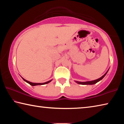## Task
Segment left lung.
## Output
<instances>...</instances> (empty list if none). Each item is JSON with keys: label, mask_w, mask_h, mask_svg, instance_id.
<instances>
[{"label": "left lung", "mask_w": 124, "mask_h": 124, "mask_svg": "<svg viewBox=\"0 0 124 124\" xmlns=\"http://www.w3.org/2000/svg\"><path fill=\"white\" fill-rule=\"evenodd\" d=\"M108 71L106 73H105V74L103 75L102 77H101L100 78L98 79L95 80L90 81H86V82H80V81H76V83H77L78 84H81V85H93V84H95L97 83V82H98V81H100L101 80H102L103 78L105 75H106Z\"/></svg>", "instance_id": "8db88e82"}]
</instances>
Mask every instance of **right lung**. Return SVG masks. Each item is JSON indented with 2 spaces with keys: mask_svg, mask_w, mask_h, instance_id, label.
Wrapping results in <instances>:
<instances>
[{
  "mask_svg": "<svg viewBox=\"0 0 124 124\" xmlns=\"http://www.w3.org/2000/svg\"><path fill=\"white\" fill-rule=\"evenodd\" d=\"M22 79L26 81V82H27V83H28L29 84H30L31 85H32V86H35V85H44V84H48V83H49L50 81H51V80H50V81H47V82H45V83H31V82H30V81H27V80H25L24 79H23L22 78Z\"/></svg>",
  "mask_w": 124,
  "mask_h": 124,
  "instance_id": "obj_1",
  "label": "right lung"
}]
</instances>
